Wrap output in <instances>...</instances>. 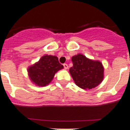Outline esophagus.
<instances>
[{"label": "esophagus", "instance_id": "34e87169", "mask_svg": "<svg viewBox=\"0 0 130 130\" xmlns=\"http://www.w3.org/2000/svg\"><path fill=\"white\" fill-rule=\"evenodd\" d=\"M63 67H64V68H65V70H68V64H66V63L63 64Z\"/></svg>", "mask_w": 130, "mask_h": 130}]
</instances>
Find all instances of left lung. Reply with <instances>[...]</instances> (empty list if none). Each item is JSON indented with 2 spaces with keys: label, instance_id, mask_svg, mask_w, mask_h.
<instances>
[{
  "label": "left lung",
  "instance_id": "left-lung-1",
  "mask_svg": "<svg viewBox=\"0 0 130 130\" xmlns=\"http://www.w3.org/2000/svg\"><path fill=\"white\" fill-rule=\"evenodd\" d=\"M73 66L70 73L75 84L83 89H91L101 83L104 78V68L99 60L89 59L78 54L72 57Z\"/></svg>",
  "mask_w": 130,
  "mask_h": 130
}]
</instances>
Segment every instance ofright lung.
<instances>
[{
	"label": "right lung",
	"instance_id": "add662e5",
	"mask_svg": "<svg viewBox=\"0 0 130 130\" xmlns=\"http://www.w3.org/2000/svg\"><path fill=\"white\" fill-rule=\"evenodd\" d=\"M63 69L56 56L44 55L38 62L27 68L29 79L39 87H45L52 80L56 73Z\"/></svg>",
	"mask_w": 130,
	"mask_h": 130
}]
</instances>
